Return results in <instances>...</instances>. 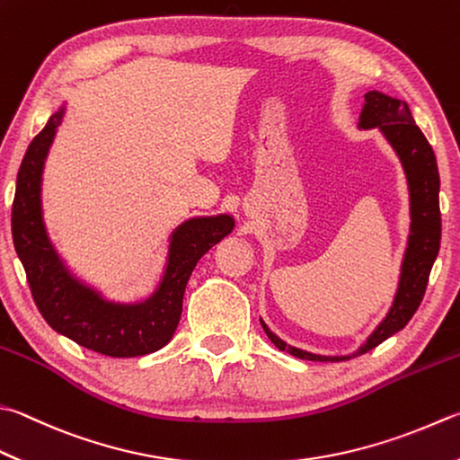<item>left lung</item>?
I'll list each match as a JSON object with an SVG mask.
<instances>
[{
	"label": "left lung",
	"mask_w": 460,
	"mask_h": 460,
	"mask_svg": "<svg viewBox=\"0 0 460 460\" xmlns=\"http://www.w3.org/2000/svg\"><path fill=\"white\" fill-rule=\"evenodd\" d=\"M358 128L380 129V134L386 137V142L396 152L406 176L411 202V230L401 264V276H398L393 305L388 308L386 316L380 320V324L360 344V349L352 354L326 357V354H314L296 349V346L286 344L280 336H276L264 320L260 318V324H262L266 336L270 338L276 349L290 352L296 358L318 362L349 360L372 350L380 342H385L386 338L402 331L420 306L424 290H427L430 268L435 264L440 248V178L437 158L429 140L420 132V128L414 124L409 103L376 90L367 92L365 106H362L358 118Z\"/></svg>",
	"instance_id": "1"
}]
</instances>
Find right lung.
I'll return each instance as SVG.
<instances>
[{
  "instance_id": "1",
  "label": "right lung",
  "mask_w": 460,
  "mask_h": 460,
  "mask_svg": "<svg viewBox=\"0 0 460 460\" xmlns=\"http://www.w3.org/2000/svg\"><path fill=\"white\" fill-rule=\"evenodd\" d=\"M64 114L66 103L33 137L17 172L12 206L15 252L38 310L56 332L106 357H144L172 341L190 274L198 260L234 230V218L230 214H216L184 220L170 234L166 266L150 296L136 302L108 300L69 270L43 224V166Z\"/></svg>"
}]
</instances>
